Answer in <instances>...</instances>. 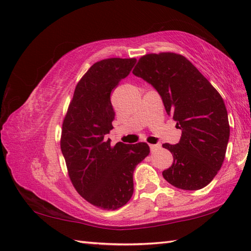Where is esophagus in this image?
<instances>
[{"instance_id":"esophagus-1","label":"esophagus","mask_w":251,"mask_h":251,"mask_svg":"<svg viewBox=\"0 0 251 251\" xmlns=\"http://www.w3.org/2000/svg\"><path fill=\"white\" fill-rule=\"evenodd\" d=\"M149 146H150V149L152 152H155L161 149V145H149Z\"/></svg>"}]
</instances>
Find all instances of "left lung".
Here are the masks:
<instances>
[{"instance_id":"left-lung-1","label":"left lung","mask_w":251,"mask_h":251,"mask_svg":"<svg viewBox=\"0 0 251 251\" xmlns=\"http://www.w3.org/2000/svg\"><path fill=\"white\" fill-rule=\"evenodd\" d=\"M132 73L155 88L182 131L177 145H163L174 155L173 166L163 172L165 180L188 191L209 184L225 161L230 138L220 94L185 57L174 52L143 56Z\"/></svg>"}]
</instances>
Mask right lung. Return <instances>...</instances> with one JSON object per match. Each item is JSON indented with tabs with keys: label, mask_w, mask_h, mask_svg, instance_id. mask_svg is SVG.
Instances as JSON below:
<instances>
[{
	"label": "right lung",
	"mask_w": 251,
	"mask_h": 251,
	"mask_svg": "<svg viewBox=\"0 0 251 251\" xmlns=\"http://www.w3.org/2000/svg\"><path fill=\"white\" fill-rule=\"evenodd\" d=\"M136 62L135 58L96 62L76 85L63 120L60 147L69 176L78 194L101 209L115 210L130 200L134 170L150 153L146 142L112 147L106 137L115 116L111 93Z\"/></svg>",
	"instance_id": "add662e5"
}]
</instances>
